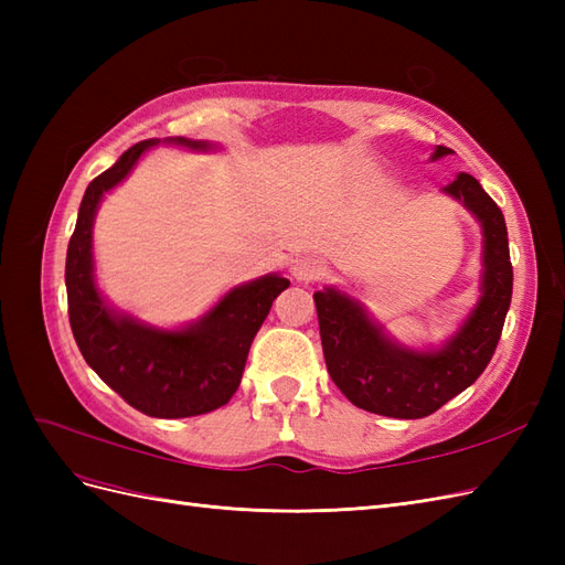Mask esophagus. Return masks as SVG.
Instances as JSON below:
<instances>
[{
    "mask_svg": "<svg viewBox=\"0 0 565 565\" xmlns=\"http://www.w3.org/2000/svg\"><path fill=\"white\" fill-rule=\"evenodd\" d=\"M289 273H292L295 280L299 282H316L324 276V266L316 256L301 254L297 259H292V266H289Z\"/></svg>",
    "mask_w": 565,
    "mask_h": 565,
    "instance_id": "esophagus-1",
    "label": "esophagus"
}]
</instances>
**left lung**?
Segmentation results:
<instances>
[{"mask_svg":"<svg viewBox=\"0 0 565 565\" xmlns=\"http://www.w3.org/2000/svg\"><path fill=\"white\" fill-rule=\"evenodd\" d=\"M450 152L438 146L434 160ZM446 193L467 204L486 235L481 301L446 349L429 353L401 349L372 324L358 301L337 289L313 295L330 377L355 407L367 413L398 419L436 413L481 377L502 337L514 287L504 214L471 174H457Z\"/></svg>","mask_w":565,"mask_h":565,"instance_id":"1","label":"left lung"}]
</instances>
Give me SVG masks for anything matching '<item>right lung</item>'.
<instances>
[{"label":"right lung","mask_w":565,"mask_h":565,"mask_svg":"<svg viewBox=\"0 0 565 565\" xmlns=\"http://www.w3.org/2000/svg\"><path fill=\"white\" fill-rule=\"evenodd\" d=\"M156 143L148 139L131 146L87 185L67 243V316L84 361L100 380L139 413L179 419L212 413L231 401L241 386L252 339L289 280L266 276L235 287L198 324L181 332H160L113 316L92 278L94 214L104 193L122 181L141 152ZM177 143L207 148L188 139Z\"/></svg>","instance_id":"add662e5"}]
</instances>
